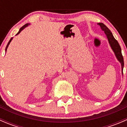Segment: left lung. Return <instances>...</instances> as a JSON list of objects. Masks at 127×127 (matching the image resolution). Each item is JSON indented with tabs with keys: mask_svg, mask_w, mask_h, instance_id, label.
Returning a JSON list of instances; mask_svg holds the SVG:
<instances>
[{
	"mask_svg": "<svg viewBox=\"0 0 127 127\" xmlns=\"http://www.w3.org/2000/svg\"><path fill=\"white\" fill-rule=\"evenodd\" d=\"M98 24L100 26L101 29L103 31H104V33L106 34L107 39H108L109 43L111 48H112V49L113 50L114 52L117 60H118L119 61H120V63H121L122 72V74H123V69H124V58H123L122 54L121 48H120V45H119V43L117 41V40H116V39L114 37L113 35H112L111 31L108 29V28H107L106 25H104V24L102 23H98Z\"/></svg>",
	"mask_w": 127,
	"mask_h": 127,
	"instance_id": "8db88e82",
	"label": "left lung"
}]
</instances>
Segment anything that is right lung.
Segmentation results:
<instances>
[{"instance_id": "obj_1", "label": "right lung", "mask_w": 127, "mask_h": 127, "mask_svg": "<svg viewBox=\"0 0 127 127\" xmlns=\"http://www.w3.org/2000/svg\"><path fill=\"white\" fill-rule=\"evenodd\" d=\"M29 24H25V25H24L23 26V27H21V28H20V31H19V32H18L17 33V34H16V35H18V34H19L20 33V32L21 31L23 30V29H24V28H25L26 27H27L28 26H29ZM12 39L13 38H11V39H10V41H9L8 42V44H7V47H6V48H5V51H7V48H8V45H9V44H10V42H11V40H12Z\"/></svg>"}]
</instances>
